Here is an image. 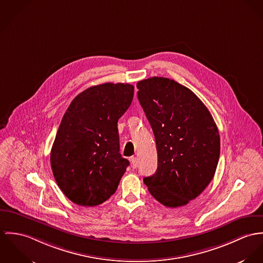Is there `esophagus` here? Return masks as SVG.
<instances>
[{"label": "esophagus", "mask_w": 263, "mask_h": 263, "mask_svg": "<svg viewBox=\"0 0 263 263\" xmlns=\"http://www.w3.org/2000/svg\"><path fill=\"white\" fill-rule=\"evenodd\" d=\"M131 165L133 168H136L138 166V159L136 157H131Z\"/></svg>", "instance_id": "1"}]
</instances>
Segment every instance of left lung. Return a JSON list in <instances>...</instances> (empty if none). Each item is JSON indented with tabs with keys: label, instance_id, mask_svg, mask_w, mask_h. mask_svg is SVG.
<instances>
[{
	"label": "left lung",
	"instance_id": "1",
	"mask_svg": "<svg viewBox=\"0 0 263 263\" xmlns=\"http://www.w3.org/2000/svg\"><path fill=\"white\" fill-rule=\"evenodd\" d=\"M138 100L153 130L158 166L144 183L160 204L177 208L200 196L220 156L217 125L204 103L166 78L137 83Z\"/></svg>",
	"mask_w": 263,
	"mask_h": 263
}]
</instances>
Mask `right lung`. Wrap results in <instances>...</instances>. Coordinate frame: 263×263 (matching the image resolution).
Listing matches in <instances>:
<instances>
[{"instance_id":"1","label":"right lung","mask_w":263,"mask_h":263,"mask_svg":"<svg viewBox=\"0 0 263 263\" xmlns=\"http://www.w3.org/2000/svg\"><path fill=\"white\" fill-rule=\"evenodd\" d=\"M133 96L132 85L106 83L87 88L68 106L50 164L59 189L72 203L98 205L116 192L129 165L120 154L118 120Z\"/></svg>"}]
</instances>
